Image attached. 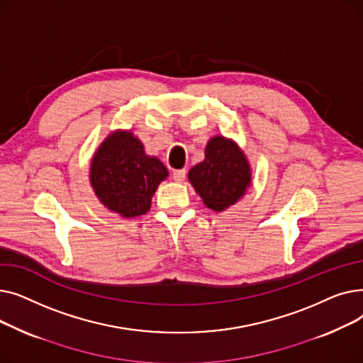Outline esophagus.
Masks as SVG:
<instances>
[{
  "label": "esophagus",
  "instance_id": "34e87169",
  "mask_svg": "<svg viewBox=\"0 0 363 363\" xmlns=\"http://www.w3.org/2000/svg\"><path fill=\"white\" fill-rule=\"evenodd\" d=\"M186 177V170L185 169H178L172 172V178H174L177 182H182Z\"/></svg>",
  "mask_w": 363,
  "mask_h": 363
}]
</instances>
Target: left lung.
Listing matches in <instances>:
<instances>
[{
    "label": "left lung",
    "instance_id": "left-lung-1",
    "mask_svg": "<svg viewBox=\"0 0 363 363\" xmlns=\"http://www.w3.org/2000/svg\"><path fill=\"white\" fill-rule=\"evenodd\" d=\"M204 204L222 212L242 197L250 185V167L240 148L230 140L215 137L206 147L204 162L188 174Z\"/></svg>",
    "mask_w": 363,
    "mask_h": 363
}]
</instances>
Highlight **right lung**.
I'll return each instance as SVG.
<instances>
[{"label":"right lung","instance_id":"obj_1","mask_svg":"<svg viewBox=\"0 0 363 363\" xmlns=\"http://www.w3.org/2000/svg\"><path fill=\"white\" fill-rule=\"evenodd\" d=\"M167 169L148 157L130 132H114L100 145L91 164V184L101 203L125 218L148 212L152 194Z\"/></svg>","mask_w":363,"mask_h":363}]
</instances>
